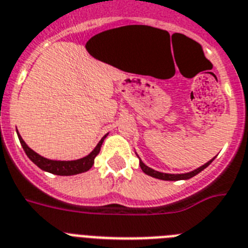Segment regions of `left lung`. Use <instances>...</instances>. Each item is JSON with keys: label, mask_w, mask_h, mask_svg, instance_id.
Returning a JSON list of instances; mask_svg holds the SVG:
<instances>
[{"label": "left lung", "mask_w": 248, "mask_h": 248, "mask_svg": "<svg viewBox=\"0 0 248 248\" xmlns=\"http://www.w3.org/2000/svg\"><path fill=\"white\" fill-rule=\"evenodd\" d=\"M213 159H215V158H213ZM212 160H209V162L206 163L204 166L200 167V168H197L196 170H193V172L186 173V174H167V173L156 172V170H154V169H152V168H149V167L145 166L144 163L141 162V160H139V166H140L141 170H143V172H144L145 174L150 175V177H154V178L163 179V181H181V179H189V178H192V177H194V175L198 174V173H200V172H202L203 169L206 168V167H208L209 164L212 163Z\"/></svg>", "instance_id": "1"}]
</instances>
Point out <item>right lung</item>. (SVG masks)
Listing matches in <instances>:
<instances>
[{
	"label": "right lung",
	"mask_w": 248,
	"mask_h": 248,
	"mask_svg": "<svg viewBox=\"0 0 248 248\" xmlns=\"http://www.w3.org/2000/svg\"><path fill=\"white\" fill-rule=\"evenodd\" d=\"M105 137H107V135H105ZM105 137L99 141V144L96 145V148L93 150L92 153L89 154V155H86L85 158H81V159L78 160H69V162H58V160L46 159L44 156L35 153L31 148L27 147L26 143H25L23 139L21 138V135H18V139H20L21 145H22L23 150H25V153L27 154V156H29L30 159L32 160L39 168H41L42 170H46V172H50L52 173V174L56 175H74L79 174V173L82 172H86V170H89V169L92 168L93 164H94L95 156L98 155L99 152H100L101 144H103Z\"/></svg>",
	"instance_id": "1"
}]
</instances>
